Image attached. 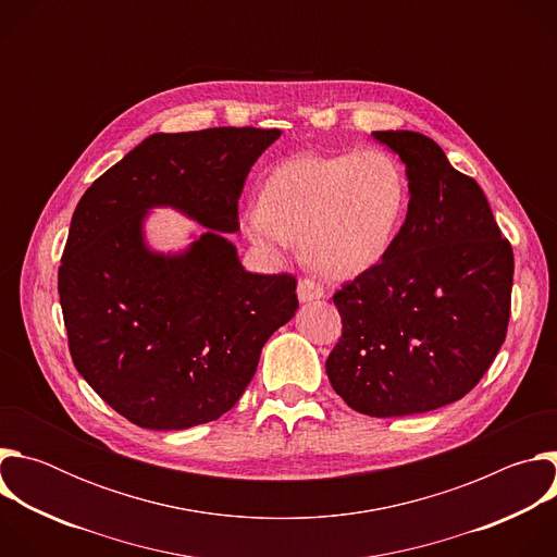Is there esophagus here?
I'll list each match as a JSON object with an SVG mask.
<instances>
[{
  "instance_id": "esophagus-1",
  "label": "esophagus",
  "mask_w": 557,
  "mask_h": 557,
  "mask_svg": "<svg viewBox=\"0 0 557 557\" xmlns=\"http://www.w3.org/2000/svg\"><path fill=\"white\" fill-rule=\"evenodd\" d=\"M297 297H299L301 304H310V301H317V299L324 297V288L312 280H299Z\"/></svg>"
}]
</instances>
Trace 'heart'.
<instances>
[{
	"mask_svg": "<svg viewBox=\"0 0 557 557\" xmlns=\"http://www.w3.org/2000/svg\"><path fill=\"white\" fill-rule=\"evenodd\" d=\"M408 202V174L383 149L295 156L271 172L262 202L247 207L243 228L267 256L301 237L306 262L317 273L350 280L389 251Z\"/></svg>",
	"mask_w": 557,
	"mask_h": 557,
	"instance_id": "obj_1",
	"label": "heart"
}]
</instances>
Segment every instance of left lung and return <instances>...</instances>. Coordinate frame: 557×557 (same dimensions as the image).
<instances>
[{"mask_svg":"<svg viewBox=\"0 0 557 557\" xmlns=\"http://www.w3.org/2000/svg\"><path fill=\"white\" fill-rule=\"evenodd\" d=\"M406 165V222L379 264L333 301L342 339L326 359L333 389L368 417L449 406L481 381L509 324L513 251L473 178L430 136L372 132Z\"/></svg>","mask_w":557,"mask_h":557,"instance_id":"8db88e82","label":"left lung"}]
</instances>
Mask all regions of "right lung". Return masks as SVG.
I'll return each instance as SVG.
<instances>
[{
    "label": "right lung",
    "instance_id": "add662e5",
    "mask_svg": "<svg viewBox=\"0 0 557 557\" xmlns=\"http://www.w3.org/2000/svg\"><path fill=\"white\" fill-rule=\"evenodd\" d=\"M280 134H151L74 209L59 267L70 355L101 399L138 428L220 419L251 383L267 339L293 320L295 277L247 271L224 235L240 228L245 181ZM158 206L208 231L183 252H156L144 220Z\"/></svg>",
    "mask_w": 557,
    "mask_h": 557
}]
</instances>
